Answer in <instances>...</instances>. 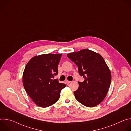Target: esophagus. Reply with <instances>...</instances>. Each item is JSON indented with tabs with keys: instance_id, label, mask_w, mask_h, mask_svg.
<instances>
[{
	"instance_id": "34e87169",
	"label": "esophagus",
	"mask_w": 131,
	"mask_h": 131,
	"mask_svg": "<svg viewBox=\"0 0 131 131\" xmlns=\"http://www.w3.org/2000/svg\"><path fill=\"white\" fill-rule=\"evenodd\" d=\"M65 82H66V83L67 84H69V83L71 82L70 81H68V80H66V81H65Z\"/></svg>"
}]
</instances>
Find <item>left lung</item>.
I'll return each instance as SVG.
<instances>
[{"mask_svg":"<svg viewBox=\"0 0 131 131\" xmlns=\"http://www.w3.org/2000/svg\"><path fill=\"white\" fill-rule=\"evenodd\" d=\"M78 66L79 74L84 81L79 83L74 94L76 100L84 106L95 107L102 102L110 87L111 74L102 56L88 49L70 53L67 55Z\"/></svg>","mask_w":131,"mask_h":131,"instance_id":"left-lung-1","label":"left lung"}]
</instances>
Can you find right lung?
<instances>
[{
    "label": "right lung",
    "mask_w": 131,
    "mask_h": 131,
    "mask_svg": "<svg viewBox=\"0 0 131 131\" xmlns=\"http://www.w3.org/2000/svg\"><path fill=\"white\" fill-rule=\"evenodd\" d=\"M62 54H45L35 56L27 63L23 73L24 88L36 105L49 107L60 99L66 84L53 79L58 73Z\"/></svg>",
    "instance_id": "add662e5"
}]
</instances>
